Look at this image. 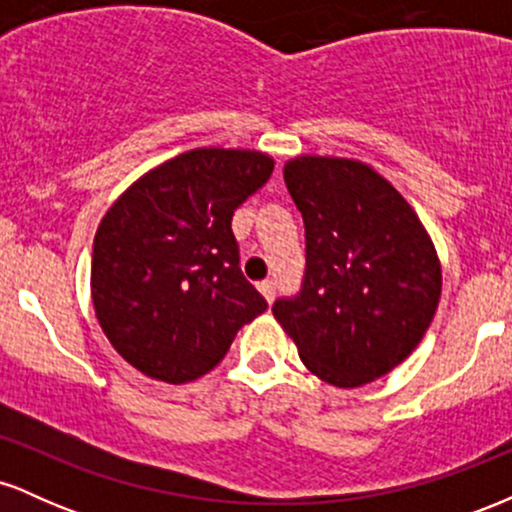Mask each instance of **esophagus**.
Wrapping results in <instances>:
<instances>
[{
	"mask_svg": "<svg viewBox=\"0 0 512 512\" xmlns=\"http://www.w3.org/2000/svg\"><path fill=\"white\" fill-rule=\"evenodd\" d=\"M257 289H260V293L264 298H267L269 303L274 301V296H276V284L272 279H267V281H260V284H257Z\"/></svg>",
	"mask_w": 512,
	"mask_h": 512,
	"instance_id": "34e87169",
	"label": "esophagus"
}]
</instances>
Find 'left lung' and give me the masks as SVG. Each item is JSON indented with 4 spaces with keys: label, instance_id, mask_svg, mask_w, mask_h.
<instances>
[{
    "label": "left lung",
    "instance_id": "obj_1",
    "mask_svg": "<svg viewBox=\"0 0 512 512\" xmlns=\"http://www.w3.org/2000/svg\"><path fill=\"white\" fill-rule=\"evenodd\" d=\"M284 180L305 223L301 289L272 313L310 373L361 387L407 358L440 298V262L395 187L361 161L301 156Z\"/></svg>",
    "mask_w": 512,
    "mask_h": 512
}]
</instances>
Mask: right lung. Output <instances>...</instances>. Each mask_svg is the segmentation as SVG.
Here are the masks:
<instances>
[{
    "label": "right lung",
    "mask_w": 512,
    "mask_h": 512,
    "mask_svg": "<svg viewBox=\"0 0 512 512\" xmlns=\"http://www.w3.org/2000/svg\"><path fill=\"white\" fill-rule=\"evenodd\" d=\"M272 170L260 151H187L139 178L103 216L93 308L117 354L144 375L197 380L267 310L240 269L231 219Z\"/></svg>",
    "instance_id": "obj_1"
}]
</instances>
